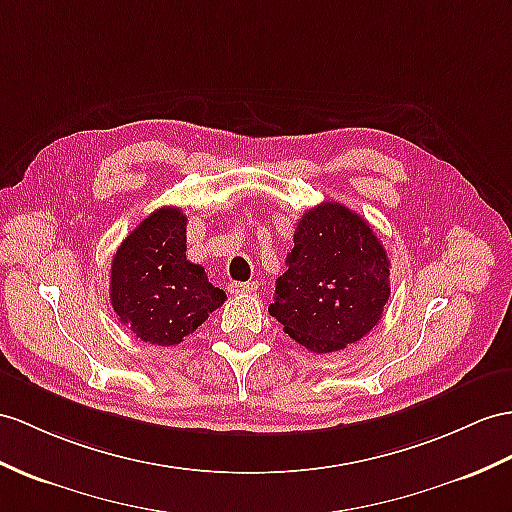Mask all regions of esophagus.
<instances>
[{"label":"esophagus","instance_id":"1","mask_svg":"<svg viewBox=\"0 0 512 512\" xmlns=\"http://www.w3.org/2000/svg\"><path fill=\"white\" fill-rule=\"evenodd\" d=\"M228 289H230V293H234V295H239V293H252V291H256V282H230Z\"/></svg>","mask_w":512,"mask_h":512}]
</instances>
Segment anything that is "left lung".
<instances>
[{"label":"left lung","mask_w":512,"mask_h":512,"mask_svg":"<svg viewBox=\"0 0 512 512\" xmlns=\"http://www.w3.org/2000/svg\"><path fill=\"white\" fill-rule=\"evenodd\" d=\"M293 243L269 315L317 354L363 339L391 295V260L369 221L339 202H323L297 221Z\"/></svg>","instance_id":"obj_1"}]
</instances>
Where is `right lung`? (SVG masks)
Masks as SVG:
<instances>
[{
	"instance_id": "right-lung-1",
	"label": "right lung",
	"mask_w": 512,
	"mask_h": 512,
	"mask_svg": "<svg viewBox=\"0 0 512 512\" xmlns=\"http://www.w3.org/2000/svg\"><path fill=\"white\" fill-rule=\"evenodd\" d=\"M186 221L176 206L158 208L112 256L110 304L145 343H182L226 302L204 267L186 260Z\"/></svg>"
}]
</instances>
